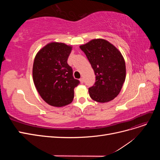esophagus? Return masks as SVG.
Returning a JSON list of instances; mask_svg holds the SVG:
<instances>
[{
	"label": "esophagus",
	"mask_w": 160,
	"mask_h": 160,
	"mask_svg": "<svg viewBox=\"0 0 160 160\" xmlns=\"http://www.w3.org/2000/svg\"><path fill=\"white\" fill-rule=\"evenodd\" d=\"M79 80H80L81 83H83V82H84V79L83 78H81Z\"/></svg>",
	"instance_id": "esophagus-1"
}]
</instances>
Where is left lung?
Listing matches in <instances>:
<instances>
[{
  "label": "left lung",
  "mask_w": 160,
  "mask_h": 160,
  "mask_svg": "<svg viewBox=\"0 0 160 160\" xmlns=\"http://www.w3.org/2000/svg\"><path fill=\"white\" fill-rule=\"evenodd\" d=\"M79 47L88 57L95 75V83L89 88L91 98L99 103L113 100L119 95L126 76L122 53L103 38L93 39Z\"/></svg>",
  "instance_id": "left-lung-1"
}]
</instances>
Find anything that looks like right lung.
Returning a JSON list of instances; mask_svg holds the SVG:
<instances>
[{"instance_id": "1", "label": "right lung", "mask_w": 160, "mask_h": 160, "mask_svg": "<svg viewBox=\"0 0 160 160\" xmlns=\"http://www.w3.org/2000/svg\"><path fill=\"white\" fill-rule=\"evenodd\" d=\"M72 47L51 42L37 53L32 67L34 84L41 98L53 107L71 103L79 81L74 79L67 63Z\"/></svg>"}]
</instances>
